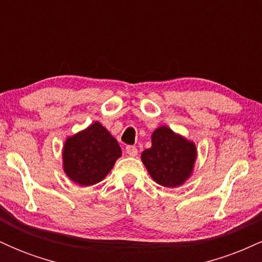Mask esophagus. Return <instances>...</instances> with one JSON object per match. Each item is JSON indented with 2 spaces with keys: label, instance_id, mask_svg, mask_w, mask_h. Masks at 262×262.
I'll return each mask as SVG.
<instances>
[{
  "label": "esophagus",
  "instance_id": "esophagus-1",
  "mask_svg": "<svg viewBox=\"0 0 262 262\" xmlns=\"http://www.w3.org/2000/svg\"><path fill=\"white\" fill-rule=\"evenodd\" d=\"M125 151H127V154L129 156H137L138 155V149H137V146H134V145H128L127 148H125Z\"/></svg>",
  "mask_w": 262,
  "mask_h": 262
}]
</instances>
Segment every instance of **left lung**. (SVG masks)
<instances>
[{
	"instance_id": "1",
	"label": "left lung",
	"mask_w": 262,
	"mask_h": 262,
	"mask_svg": "<svg viewBox=\"0 0 262 262\" xmlns=\"http://www.w3.org/2000/svg\"><path fill=\"white\" fill-rule=\"evenodd\" d=\"M196 145L170 128H158L151 135V148L141 152V160L155 182L164 187L182 185L196 161Z\"/></svg>"
}]
</instances>
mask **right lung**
Wrapping results in <instances>:
<instances>
[{"label": "right lung", "mask_w": 262, "mask_h": 262, "mask_svg": "<svg viewBox=\"0 0 262 262\" xmlns=\"http://www.w3.org/2000/svg\"><path fill=\"white\" fill-rule=\"evenodd\" d=\"M121 155L118 141L96 122L65 141L64 171L74 182L91 186L107 176Z\"/></svg>", "instance_id": "add662e5"}]
</instances>
